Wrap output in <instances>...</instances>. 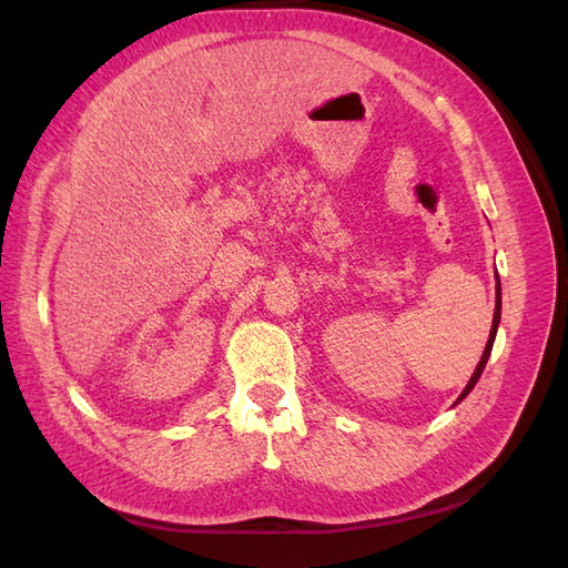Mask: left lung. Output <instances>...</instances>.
Wrapping results in <instances>:
<instances>
[{"mask_svg": "<svg viewBox=\"0 0 568 568\" xmlns=\"http://www.w3.org/2000/svg\"><path fill=\"white\" fill-rule=\"evenodd\" d=\"M495 294H497V301H495V315H493V326H490V338H488V343H486V351H484V355H480V363H478V367H476V372H474V376L469 379V384H467V388L462 390V395L457 398V403L462 400V398H467L469 395V390L476 386V382H478V376H480V372H484V367H486V363H488V355H490V351H493V341H495V334H497V324H500V311H503V303H500V280H497V288H495Z\"/></svg>", "mask_w": 568, "mask_h": 568, "instance_id": "left-lung-1", "label": "left lung"}]
</instances>
